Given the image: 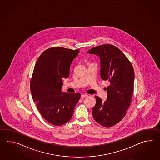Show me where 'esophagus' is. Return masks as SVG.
<instances>
[{"mask_svg":"<svg viewBox=\"0 0 160 160\" xmlns=\"http://www.w3.org/2000/svg\"><path fill=\"white\" fill-rule=\"evenodd\" d=\"M88 94H82L81 97V98H85V97H88Z\"/></svg>","mask_w":160,"mask_h":160,"instance_id":"esophagus-1","label":"esophagus"}]
</instances>
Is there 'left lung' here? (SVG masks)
<instances>
[{
  "instance_id": "8db88e82",
  "label": "left lung",
  "mask_w": 160,
  "mask_h": 160,
  "mask_svg": "<svg viewBox=\"0 0 160 160\" xmlns=\"http://www.w3.org/2000/svg\"><path fill=\"white\" fill-rule=\"evenodd\" d=\"M88 53L100 57L101 77L109 82L107 101L102 102L95 96L92 116L101 125L112 127L123 118L130 105L134 81L133 66L120 49L112 44L92 48Z\"/></svg>"
}]
</instances>
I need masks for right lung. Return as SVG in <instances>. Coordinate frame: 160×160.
Masks as SVG:
<instances>
[{
  "label": "right lung",
  "instance_id": "right-lung-1",
  "mask_svg": "<svg viewBox=\"0 0 160 160\" xmlns=\"http://www.w3.org/2000/svg\"><path fill=\"white\" fill-rule=\"evenodd\" d=\"M79 52L61 47L48 48L34 67L30 81L32 97L42 116L55 126L70 120L81 97L79 92H61L62 79L68 77L71 63Z\"/></svg>",
  "mask_w": 160,
  "mask_h": 160
}]
</instances>
